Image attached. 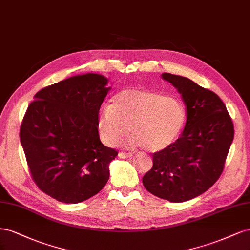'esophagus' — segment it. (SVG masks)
<instances>
[{"instance_id": "obj_1", "label": "esophagus", "mask_w": 250, "mask_h": 250, "mask_svg": "<svg viewBox=\"0 0 250 250\" xmlns=\"http://www.w3.org/2000/svg\"><path fill=\"white\" fill-rule=\"evenodd\" d=\"M131 156H132V154H127V152H124V151L118 152V157L120 159H126V158H130Z\"/></svg>"}]
</instances>
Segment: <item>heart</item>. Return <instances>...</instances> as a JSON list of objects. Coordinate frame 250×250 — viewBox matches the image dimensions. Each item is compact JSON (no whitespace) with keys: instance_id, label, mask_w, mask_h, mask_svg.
<instances>
[{"instance_id":"obj_1","label":"heart","mask_w":250,"mask_h":250,"mask_svg":"<svg viewBox=\"0 0 250 250\" xmlns=\"http://www.w3.org/2000/svg\"><path fill=\"white\" fill-rule=\"evenodd\" d=\"M186 123V110L172 96L155 90L126 88L111 99L98 117V131L104 144L113 146L127 132L128 143L148 151L169 147L181 135Z\"/></svg>"}]
</instances>
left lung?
I'll list each match as a JSON object with an SVG mask.
<instances>
[{
  "mask_svg": "<svg viewBox=\"0 0 250 250\" xmlns=\"http://www.w3.org/2000/svg\"><path fill=\"white\" fill-rule=\"evenodd\" d=\"M186 104L187 122L180 138L152 155V168L142 183L151 194L183 203L203 194L222 173L233 140V125L216 93L190 79L164 72Z\"/></svg>",
  "mask_w": 250,
  "mask_h": 250,
  "instance_id": "1",
  "label": "left lung"
}]
</instances>
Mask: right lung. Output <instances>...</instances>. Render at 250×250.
<instances>
[{
  "label": "right lung",
  "mask_w": 250,
  "mask_h": 250,
  "mask_svg": "<svg viewBox=\"0 0 250 250\" xmlns=\"http://www.w3.org/2000/svg\"><path fill=\"white\" fill-rule=\"evenodd\" d=\"M107 84L99 74L70 77L38 91L23 116L20 138L32 179L61 203H82L109 180L117 151L96 126Z\"/></svg>",
  "instance_id": "add662e5"
}]
</instances>
